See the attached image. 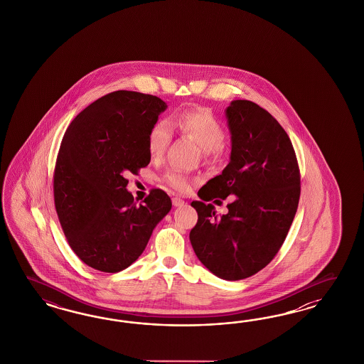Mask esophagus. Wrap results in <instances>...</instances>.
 Wrapping results in <instances>:
<instances>
[{
	"mask_svg": "<svg viewBox=\"0 0 364 364\" xmlns=\"http://www.w3.org/2000/svg\"><path fill=\"white\" fill-rule=\"evenodd\" d=\"M172 203H173V205H175V207H181V205H184V200L180 198H172Z\"/></svg>",
	"mask_w": 364,
	"mask_h": 364,
	"instance_id": "34e87169",
	"label": "esophagus"
}]
</instances>
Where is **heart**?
Returning a JSON list of instances; mask_svg holds the SVG:
<instances>
[{"instance_id":"heart-1","label":"heart","mask_w":364,"mask_h":364,"mask_svg":"<svg viewBox=\"0 0 364 364\" xmlns=\"http://www.w3.org/2000/svg\"><path fill=\"white\" fill-rule=\"evenodd\" d=\"M171 126L192 137L205 154H218L225 140L224 127L210 110L188 108L177 112L169 122L163 119L154 122L146 136V149L152 159H160L166 154L173 134ZM163 183L178 192H187L193 186V180L178 171L166 172Z\"/></svg>"}]
</instances>
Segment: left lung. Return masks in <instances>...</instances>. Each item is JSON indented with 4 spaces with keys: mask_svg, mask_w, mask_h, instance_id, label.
Listing matches in <instances>:
<instances>
[{
    "mask_svg": "<svg viewBox=\"0 0 364 364\" xmlns=\"http://www.w3.org/2000/svg\"><path fill=\"white\" fill-rule=\"evenodd\" d=\"M231 161L198 191V223L189 240L198 260L224 280L255 275L279 252L300 198V172L292 143L271 113L248 100L225 109ZM232 196L218 218L206 201Z\"/></svg>",
    "mask_w": 364,
    "mask_h": 364,
    "instance_id": "1",
    "label": "left lung"
}]
</instances>
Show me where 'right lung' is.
<instances>
[{"label": "right lung", "mask_w": 364, "mask_h": 364, "mask_svg": "<svg viewBox=\"0 0 364 364\" xmlns=\"http://www.w3.org/2000/svg\"><path fill=\"white\" fill-rule=\"evenodd\" d=\"M166 109L152 95L116 90L80 112L63 137L53 175L55 212L73 252L101 272L134 263L172 208L161 189L137 204L125 178L149 164L146 136Z\"/></svg>", "instance_id": "obj_1"}]
</instances>
